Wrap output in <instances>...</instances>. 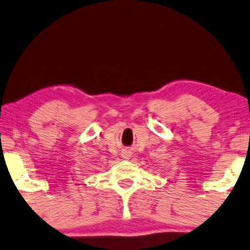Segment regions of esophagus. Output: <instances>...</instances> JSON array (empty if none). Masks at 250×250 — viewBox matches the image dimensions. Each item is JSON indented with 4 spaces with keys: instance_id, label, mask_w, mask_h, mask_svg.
<instances>
[{
    "instance_id": "esophagus-1",
    "label": "esophagus",
    "mask_w": 250,
    "mask_h": 250,
    "mask_svg": "<svg viewBox=\"0 0 250 250\" xmlns=\"http://www.w3.org/2000/svg\"><path fill=\"white\" fill-rule=\"evenodd\" d=\"M123 157H124V158H128V157H131V152H128V151L124 152L123 153Z\"/></svg>"
}]
</instances>
